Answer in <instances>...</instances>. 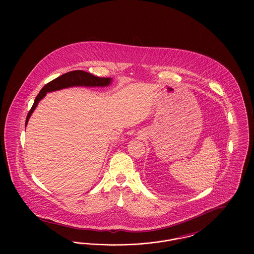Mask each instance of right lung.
Masks as SVG:
<instances>
[{"instance_id": "obj_1", "label": "right lung", "mask_w": 254, "mask_h": 254, "mask_svg": "<svg viewBox=\"0 0 254 254\" xmlns=\"http://www.w3.org/2000/svg\"><path fill=\"white\" fill-rule=\"evenodd\" d=\"M110 82H111L110 78L97 77V76H94L90 73L85 72L83 70H73L70 72L64 73V74L61 75L58 78H56V79L52 80L51 82L48 83L41 89L40 93L37 95L32 108L30 109L27 116H26L25 126L28 122V119H29L31 113L34 111V109H36L38 103L40 102V100H42L44 97L46 96L47 92L59 90L62 88H65V87L73 86V85L106 86V85H109Z\"/></svg>"}]
</instances>
